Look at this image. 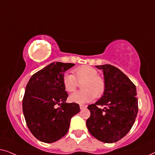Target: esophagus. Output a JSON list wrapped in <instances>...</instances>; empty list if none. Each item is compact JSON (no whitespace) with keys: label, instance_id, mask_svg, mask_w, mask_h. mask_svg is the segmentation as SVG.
I'll use <instances>...</instances> for the list:
<instances>
[{"label":"esophagus","instance_id":"esophagus-1","mask_svg":"<svg viewBox=\"0 0 155 155\" xmlns=\"http://www.w3.org/2000/svg\"><path fill=\"white\" fill-rule=\"evenodd\" d=\"M87 105H83V104H80V109H85V108H87Z\"/></svg>","mask_w":155,"mask_h":155}]
</instances>
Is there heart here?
<instances>
[{
  "label": "heart",
  "mask_w": 155,
  "mask_h": 155,
  "mask_svg": "<svg viewBox=\"0 0 155 155\" xmlns=\"http://www.w3.org/2000/svg\"><path fill=\"white\" fill-rule=\"evenodd\" d=\"M73 74L66 73L63 77V84L65 90L73 92L78 87V82H82V90L78 91L70 97L72 102L83 104L93 100L94 97H101L105 92L106 82L94 68L83 65L73 70ZM76 77H75L74 76Z\"/></svg>",
  "instance_id": "obj_1"
}]
</instances>
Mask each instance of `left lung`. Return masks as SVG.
Instances as JSON below:
<instances>
[{"instance_id":"1","label":"left lung","mask_w":155,"mask_h":155,"mask_svg":"<svg viewBox=\"0 0 155 155\" xmlns=\"http://www.w3.org/2000/svg\"><path fill=\"white\" fill-rule=\"evenodd\" d=\"M103 71L106 90L101 98L89 105L86 125L90 134L106 143H116L132 128L138 111L135 85L114 65H96ZM104 107V109L98 108Z\"/></svg>"}]
</instances>
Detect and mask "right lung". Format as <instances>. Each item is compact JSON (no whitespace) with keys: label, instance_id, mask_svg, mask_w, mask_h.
<instances>
[{"label":"right lung","instance_id":"right-lung-1","mask_svg":"<svg viewBox=\"0 0 155 155\" xmlns=\"http://www.w3.org/2000/svg\"><path fill=\"white\" fill-rule=\"evenodd\" d=\"M74 65L51 63L34 74L27 84L23 114L29 130L40 141L51 143L61 139L68 130L71 118L80 111L79 104L65 102L68 94L63 84L64 73Z\"/></svg>","mask_w":155,"mask_h":155}]
</instances>
